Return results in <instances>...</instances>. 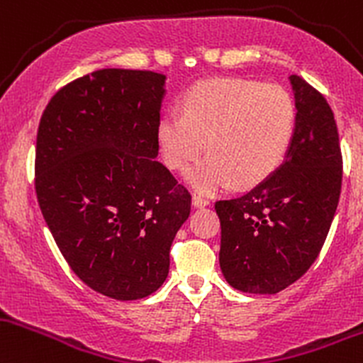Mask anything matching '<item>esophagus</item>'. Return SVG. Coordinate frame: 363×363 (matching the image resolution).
I'll return each mask as SVG.
<instances>
[{
    "label": "esophagus",
    "instance_id": "34e87169",
    "mask_svg": "<svg viewBox=\"0 0 363 363\" xmlns=\"http://www.w3.org/2000/svg\"><path fill=\"white\" fill-rule=\"evenodd\" d=\"M209 199H206V197H202V195H194V199H192V206L194 207H206V206H209Z\"/></svg>",
    "mask_w": 363,
    "mask_h": 363
}]
</instances>
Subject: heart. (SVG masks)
<instances>
[{"mask_svg":"<svg viewBox=\"0 0 363 363\" xmlns=\"http://www.w3.org/2000/svg\"><path fill=\"white\" fill-rule=\"evenodd\" d=\"M296 125L291 94L276 84L211 79L194 85L183 115L164 113L157 145L168 168L183 171L206 150L209 156L186 173L202 194L226 186L250 189L269 178L290 149Z\"/></svg>","mask_w":363,"mask_h":363,"instance_id":"1","label":"heart"}]
</instances>
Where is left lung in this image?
Segmentation results:
<instances>
[{
	"instance_id": "1",
	"label": "left lung",
	"mask_w": 363,
	"mask_h": 363,
	"mask_svg": "<svg viewBox=\"0 0 363 363\" xmlns=\"http://www.w3.org/2000/svg\"><path fill=\"white\" fill-rule=\"evenodd\" d=\"M295 135L283 164L250 192L216 202L219 266L240 291L274 295L300 279L323 248L341 192L343 160L335 115L291 75Z\"/></svg>"
}]
</instances>
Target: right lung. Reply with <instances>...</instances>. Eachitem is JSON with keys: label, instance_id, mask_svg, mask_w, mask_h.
I'll list each match as a JSON object with an SVG mask.
<instances>
[{"label": "right lung", "instance_id": "right-lung-1", "mask_svg": "<svg viewBox=\"0 0 363 363\" xmlns=\"http://www.w3.org/2000/svg\"><path fill=\"white\" fill-rule=\"evenodd\" d=\"M166 75L103 68L60 89L35 145V194L72 271L101 295L138 300L164 283L189 190L156 160Z\"/></svg>", "mask_w": 363, "mask_h": 363}]
</instances>
